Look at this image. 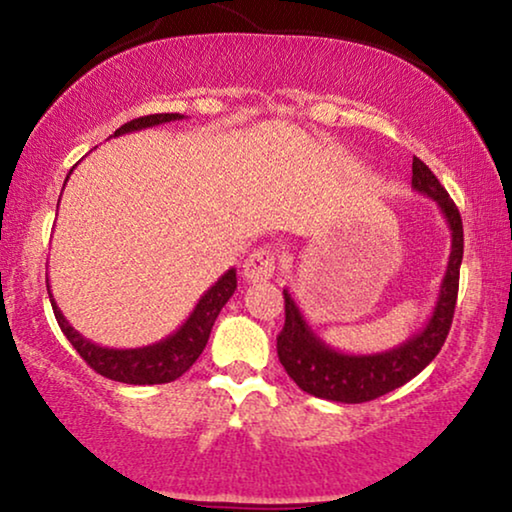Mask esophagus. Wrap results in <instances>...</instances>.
I'll list each match as a JSON object with an SVG mask.
<instances>
[{
  "label": "esophagus",
  "mask_w": 512,
  "mask_h": 512,
  "mask_svg": "<svg viewBox=\"0 0 512 512\" xmlns=\"http://www.w3.org/2000/svg\"><path fill=\"white\" fill-rule=\"evenodd\" d=\"M242 275L247 282H265L275 275V254L268 247L251 251L242 265Z\"/></svg>",
  "instance_id": "obj_1"
}]
</instances>
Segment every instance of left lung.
<instances>
[{
  "label": "left lung",
  "instance_id": "left-lung-1",
  "mask_svg": "<svg viewBox=\"0 0 512 512\" xmlns=\"http://www.w3.org/2000/svg\"><path fill=\"white\" fill-rule=\"evenodd\" d=\"M412 188L436 200L452 230V251L440 284L433 314L422 331L403 345L380 354H342L328 347L307 324L303 312L284 289V328L277 335L279 361L293 382L307 394L338 403H366L403 387L436 359L450 333L459 291V268L464 258V226L450 195L429 167L412 158Z\"/></svg>",
  "mask_w": 512,
  "mask_h": 512
}]
</instances>
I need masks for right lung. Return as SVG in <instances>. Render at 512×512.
Here are the masks:
<instances>
[{
    "instance_id": "add662e5",
    "label": "right lung",
    "mask_w": 512,
    "mask_h": 512,
    "mask_svg": "<svg viewBox=\"0 0 512 512\" xmlns=\"http://www.w3.org/2000/svg\"><path fill=\"white\" fill-rule=\"evenodd\" d=\"M179 118L184 116L151 114V116L135 118V121L121 125V128L114 132V137L125 135V132L153 128V125L179 121ZM235 289H237V275H235V268H230L228 272H223L219 282H216L212 289L205 291V296L198 300V305H195L191 317H188L177 331L167 335L165 340L156 342V345H146L137 349H109L86 340L65 319V314L60 312V307L55 305L51 289H48V298H51L53 314L55 319H58V326L62 328V333L67 335V340L72 342V347L79 352L81 359L95 370V373H100L102 377H109V380L114 382H125V384H165V382L177 380V377L184 375L186 370L198 361V356L202 354V349H205L209 340V333H212L214 321L219 317L221 307L228 303Z\"/></svg>"
}]
</instances>
